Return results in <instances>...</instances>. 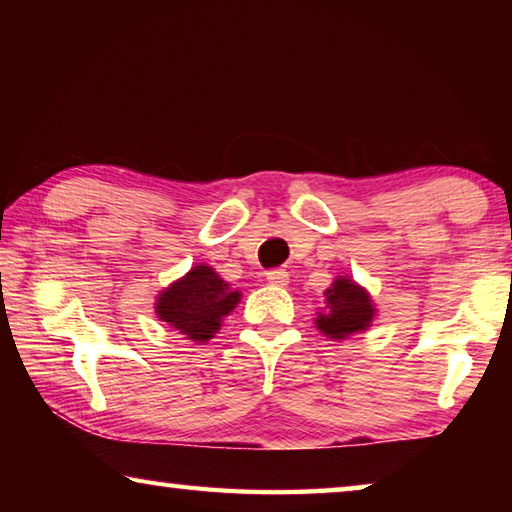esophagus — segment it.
Returning a JSON list of instances; mask_svg holds the SVG:
<instances>
[{
  "label": "esophagus",
  "instance_id": "esophagus-1",
  "mask_svg": "<svg viewBox=\"0 0 512 512\" xmlns=\"http://www.w3.org/2000/svg\"><path fill=\"white\" fill-rule=\"evenodd\" d=\"M266 280L271 284H277V287H284V284L289 282V273L284 271V268H271V271H266Z\"/></svg>",
  "mask_w": 512,
  "mask_h": 512
}]
</instances>
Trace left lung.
I'll use <instances>...</instances> for the list:
<instances>
[{"label":"left lung","instance_id":"obj_1","mask_svg":"<svg viewBox=\"0 0 512 512\" xmlns=\"http://www.w3.org/2000/svg\"><path fill=\"white\" fill-rule=\"evenodd\" d=\"M325 298L327 309L325 314H318L316 327L329 339H345L354 332H363L375 314L368 293L345 277H339L325 291Z\"/></svg>","mask_w":512,"mask_h":512}]
</instances>
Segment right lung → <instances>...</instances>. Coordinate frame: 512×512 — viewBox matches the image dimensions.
<instances>
[{"instance_id":"right-lung-1","label":"right lung","mask_w":512,"mask_h":512,"mask_svg":"<svg viewBox=\"0 0 512 512\" xmlns=\"http://www.w3.org/2000/svg\"><path fill=\"white\" fill-rule=\"evenodd\" d=\"M239 291H230L210 266H194L183 280L173 282L158 298L160 320L178 329L187 339L205 343L219 332L223 316L239 302Z\"/></svg>"}]
</instances>
